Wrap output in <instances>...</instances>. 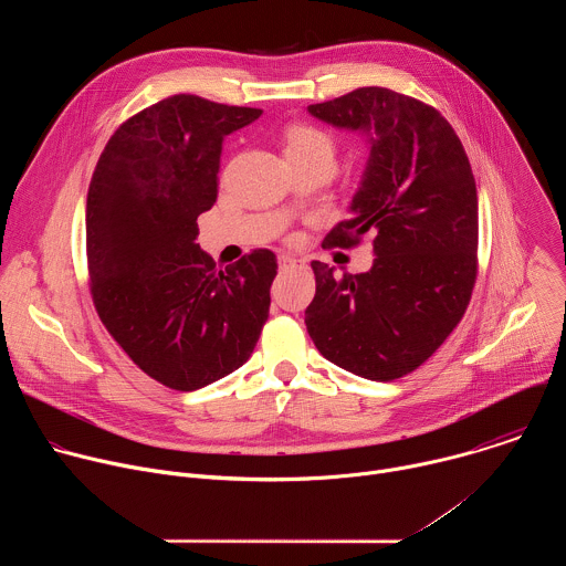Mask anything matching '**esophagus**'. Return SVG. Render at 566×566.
<instances>
[{"mask_svg":"<svg viewBox=\"0 0 566 566\" xmlns=\"http://www.w3.org/2000/svg\"><path fill=\"white\" fill-rule=\"evenodd\" d=\"M277 264H280V271H291V269H295L300 262H297L295 258H291V255H280V258H277Z\"/></svg>","mask_w":566,"mask_h":566,"instance_id":"esophagus-1","label":"esophagus"}]
</instances>
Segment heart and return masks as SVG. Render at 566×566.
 Here are the masks:
<instances>
[{
	"instance_id": "1",
	"label": "heart",
	"mask_w": 566,
	"mask_h": 566,
	"mask_svg": "<svg viewBox=\"0 0 566 566\" xmlns=\"http://www.w3.org/2000/svg\"><path fill=\"white\" fill-rule=\"evenodd\" d=\"M286 158H308V156H332L334 140L317 127L293 125L284 134Z\"/></svg>"
}]
</instances>
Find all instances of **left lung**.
Returning a JSON list of instances; mask_svg holds the SVG:
<instances>
[{"label": "left lung", "mask_w": 566, "mask_h": 566, "mask_svg": "<svg viewBox=\"0 0 566 566\" xmlns=\"http://www.w3.org/2000/svg\"><path fill=\"white\" fill-rule=\"evenodd\" d=\"M308 114L367 134L352 217L322 247L352 249L371 234L376 260L367 273L343 277L311 262L306 332L334 365L387 382L421 367L468 308L479 237L470 160L434 107L385 87L308 105Z\"/></svg>", "instance_id": "left-lung-1"}]
</instances>
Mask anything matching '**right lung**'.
<instances>
[{
	"instance_id": "obj_1",
	"label": "right lung",
	"mask_w": 566,
	"mask_h": 566,
	"mask_svg": "<svg viewBox=\"0 0 566 566\" xmlns=\"http://www.w3.org/2000/svg\"><path fill=\"white\" fill-rule=\"evenodd\" d=\"M262 109L179 94L127 118L87 195L94 306L123 352L179 391L244 365L269 319L277 260L260 249L217 271L197 217L217 201L221 143Z\"/></svg>"
}]
</instances>
